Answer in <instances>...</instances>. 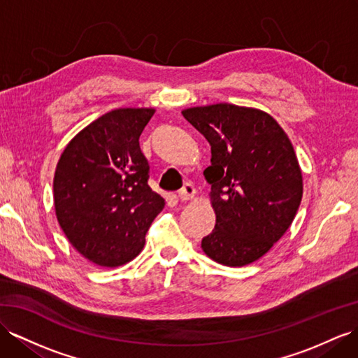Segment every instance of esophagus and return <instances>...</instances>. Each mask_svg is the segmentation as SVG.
Here are the masks:
<instances>
[{
  "label": "esophagus",
  "mask_w": 358,
  "mask_h": 358,
  "mask_svg": "<svg viewBox=\"0 0 358 358\" xmlns=\"http://www.w3.org/2000/svg\"><path fill=\"white\" fill-rule=\"evenodd\" d=\"M195 194H196V190H195L194 185H192V182H186V185L178 190V198L181 201H189L195 196Z\"/></svg>",
  "instance_id": "obj_1"
}]
</instances>
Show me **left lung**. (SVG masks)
Masks as SVG:
<instances>
[{"instance_id": "1", "label": "left lung", "mask_w": 358, "mask_h": 358, "mask_svg": "<svg viewBox=\"0 0 358 358\" xmlns=\"http://www.w3.org/2000/svg\"><path fill=\"white\" fill-rule=\"evenodd\" d=\"M212 146L204 171L216 225L201 242L210 259L245 266L289 230L302 198V173L287 134L257 108L213 104L182 110Z\"/></svg>"}]
</instances>
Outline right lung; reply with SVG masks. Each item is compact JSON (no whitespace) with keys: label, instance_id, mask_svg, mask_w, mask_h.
I'll return each mask as SVG.
<instances>
[{"label":"right lung","instance_id":"right-lung-1","mask_svg":"<svg viewBox=\"0 0 358 358\" xmlns=\"http://www.w3.org/2000/svg\"><path fill=\"white\" fill-rule=\"evenodd\" d=\"M154 108H116L81 130L60 155L54 207L74 248L104 268L133 260L164 199L148 186L139 137Z\"/></svg>","mask_w":358,"mask_h":358}]
</instances>
